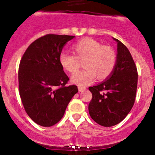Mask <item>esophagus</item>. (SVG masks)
Wrapping results in <instances>:
<instances>
[{"label": "esophagus", "mask_w": 155, "mask_h": 155, "mask_svg": "<svg viewBox=\"0 0 155 155\" xmlns=\"http://www.w3.org/2000/svg\"><path fill=\"white\" fill-rule=\"evenodd\" d=\"M78 89H79V91L82 92V91H84L85 90V87H82V86H78Z\"/></svg>", "instance_id": "1"}]
</instances>
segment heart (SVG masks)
<instances>
[{
	"instance_id": "b5f03b06",
	"label": "heart",
	"mask_w": 155,
	"mask_h": 155,
	"mask_svg": "<svg viewBox=\"0 0 155 155\" xmlns=\"http://www.w3.org/2000/svg\"><path fill=\"white\" fill-rule=\"evenodd\" d=\"M74 54L61 53L59 61L64 70L68 73H76L84 61L85 70L77 72L71 77V82L84 86L93 82L95 77L104 80L109 77L115 69L117 57L115 51L109 46L91 38H84L72 46Z\"/></svg>"
}]
</instances>
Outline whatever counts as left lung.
Instances as JSON below:
<instances>
[{
	"label": "left lung",
	"instance_id": "8db88e82",
	"mask_svg": "<svg viewBox=\"0 0 155 155\" xmlns=\"http://www.w3.org/2000/svg\"><path fill=\"white\" fill-rule=\"evenodd\" d=\"M117 61L105 81L89 87L92 100L88 112L92 119L104 127L116 125L132 109L137 94L138 74L128 48L117 39Z\"/></svg>",
	"mask_w": 155,
	"mask_h": 155
}]
</instances>
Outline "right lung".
I'll use <instances>...</instances> for the list:
<instances>
[{"label": "right lung", "mask_w": 155, "mask_h": 155, "mask_svg": "<svg viewBox=\"0 0 155 155\" xmlns=\"http://www.w3.org/2000/svg\"><path fill=\"white\" fill-rule=\"evenodd\" d=\"M74 36L47 34L26 49L18 68L19 94L25 109L37 124L51 127L64 115L76 85L69 80L59 61L64 46Z\"/></svg>", "instance_id": "1"}]
</instances>
